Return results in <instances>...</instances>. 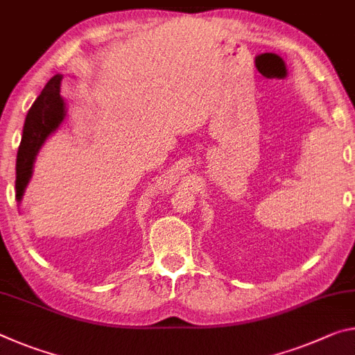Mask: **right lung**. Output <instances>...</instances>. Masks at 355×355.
<instances>
[{
  "label": "right lung",
  "mask_w": 355,
  "mask_h": 355,
  "mask_svg": "<svg viewBox=\"0 0 355 355\" xmlns=\"http://www.w3.org/2000/svg\"><path fill=\"white\" fill-rule=\"evenodd\" d=\"M61 78L63 76L60 74L50 78L35 104L28 110L15 164V199L19 202L24 198L31 180L36 155L46 139L56 131L66 116V104L60 94Z\"/></svg>",
  "instance_id": "add662e5"
}]
</instances>
